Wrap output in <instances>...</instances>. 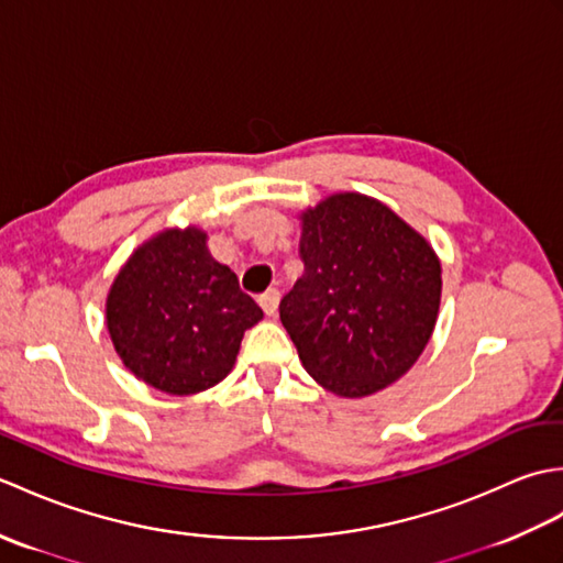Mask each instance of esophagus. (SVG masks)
Returning a JSON list of instances; mask_svg holds the SVG:
<instances>
[{
    "instance_id": "34e87169",
    "label": "esophagus",
    "mask_w": 563,
    "mask_h": 563,
    "mask_svg": "<svg viewBox=\"0 0 563 563\" xmlns=\"http://www.w3.org/2000/svg\"><path fill=\"white\" fill-rule=\"evenodd\" d=\"M278 302H280V292L278 290H266L261 297H258V305L263 307V312H266L268 317H275L278 314Z\"/></svg>"
}]
</instances>
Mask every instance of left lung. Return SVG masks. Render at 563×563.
I'll use <instances>...</instances> for the list:
<instances>
[{
	"instance_id": "left-lung-1",
	"label": "left lung",
	"mask_w": 563,
	"mask_h": 563,
	"mask_svg": "<svg viewBox=\"0 0 563 563\" xmlns=\"http://www.w3.org/2000/svg\"><path fill=\"white\" fill-rule=\"evenodd\" d=\"M305 273L280 321L321 387L363 399L409 373L433 336L440 258L397 212L363 194H333L300 212Z\"/></svg>"
}]
</instances>
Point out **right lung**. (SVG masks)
I'll return each mask as SVG.
<instances>
[{
	"instance_id": "obj_1",
	"label": "right lung",
	"mask_w": 563,
	"mask_h": 563,
	"mask_svg": "<svg viewBox=\"0 0 563 563\" xmlns=\"http://www.w3.org/2000/svg\"><path fill=\"white\" fill-rule=\"evenodd\" d=\"M263 319L214 261L208 234L166 227L140 244L106 297V329L123 365L172 397L206 391L232 373L244 331Z\"/></svg>"
}]
</instances>
